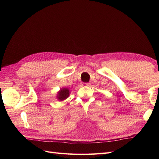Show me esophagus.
<instances>
[{"instance_id": "esophagus-1", "label": "esophagus", "mask_w": 159, "mask_h": 159, "mask_svg": "<svg viewBox=\"0 0 159 159\" xmlns=\"http://www.w3.org/2000/svg\"><path fill=\"white\" fill-rule=\"evenodd\" d=\"M81 84L82 86H89V85H90L89 83H85V82H82Z\"/></svg>"}]
</instances>
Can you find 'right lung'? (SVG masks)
<instances>
[{"mask_svg": "<svg viewBox=\"0 0 159 159\" xmlns=\"http://www.w3.org/2000/svg\"><path fill=\"white\" fill-rule=\"evenodd\" d=\"M69 93H70V91L68 89H66V88L61 89L58 93L57 98H58V99L60 101L64 100L67 98H68Z\"/></svg>", "mask_w": 159, "mask_h": 159, "instance_id": "right-lung-1", "label": "right lung"}]
</instances>
